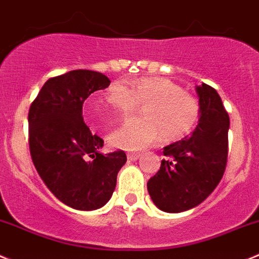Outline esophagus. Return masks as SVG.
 Returning a JSON list of instances; mask_svg holds the SVG:
<instances>
[{
	"label": "esophagus",
	"mask_w": 259,
	"mask_h": 259,
	"mask_svg": "<svg viewBox=\"0 0 259 259\" xmlns=\"http://www.w3.org/2000/svg\"><path fill=\"white\" fill-rule=\"evenodd\" d=\"M139 157H140L139 152H128L127 154V159L131 160V161H135V160H137Z\"/></svg>",
	"instance_id": "1"
}]
</instances>
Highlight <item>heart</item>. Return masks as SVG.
<instances>
[{"label":"heart","instance_id":"obj_1","mask_svg":"<svg viewBox=\"0 0 259 259\" xmlns=\"http://www.w3.org/2000/svg\"><path fill=\"white\" fill-rule=\"evenodd\" d=\"M105 100L119 117L144 104L142 117L128 118L108 136L110 146L125 151L146 149L159 141L161 135L166 140L187 136L196 128L201 113L196 98L164 77H145L131 83L114 81L107 89ZM102 110V103H89L88 113L94 122H104Z\"/></svg>","mask_w":259,"mask_h":259}]
</instances>
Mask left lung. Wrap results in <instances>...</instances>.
<instances>
[{"label": "left lung", "mask_w": 259, "mask_h": 259, "mask_svg": "<svg viewBox=\"0 0 259 259\" xmlns=\"http://www.w3.org/2000/svg\"><path fill=\"white\" fill-rule=\"evenodd\" d=\"M198 124L189 137L164 147L166 159L147 182V191L164 212H183L198 206L220 183L228 161L229 115L211 86H196Z\"/></svg>", "instance_id": "8db88e82"}]
</instances>
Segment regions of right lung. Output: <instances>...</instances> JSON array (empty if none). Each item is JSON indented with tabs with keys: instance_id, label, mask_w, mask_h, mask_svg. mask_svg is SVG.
<instances>
[{
	"instance_id": "obj_1",
	"label": "right lung",
	"mask_w": 259,
	"mask_h": 259,
	"mask_svg": "<svg viewBox=\"0 0 259 259\" xmlns=\"http://www.w3.org/2000/svg\"><path fill=\"white\" fill-rule=\"evenodd\" d=\"M100 72L73 70L43 85L29 109V147L34 166L49 191L80 211L103 207L112 197L124 151L103 154L104 141L82 117L90 94L108 88Z\"/></svg>"
}]
</instances>
